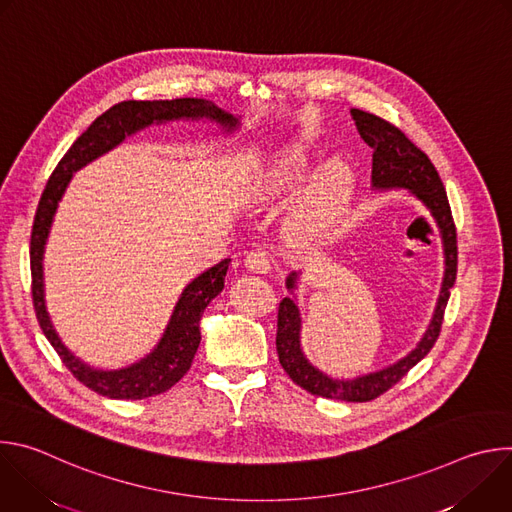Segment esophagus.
Segmentation results:
<instances>
[{
  "label": "esophagus",
  "mask_w": 512,
  "mask_h": 512,
  "mask_svg": "<svg viewBox=\"0 0 512 512\" xmlns=\"http://www.w3.org/2000/svg\"><path fill=\"white\" fill-rule=\"evenodd\" d=\"M245 267L253 273H269L271 271V259L263 251H251L245 257Z\"/></svg>",
  "instance_id": "obj_1"
}]
</instances>
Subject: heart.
<instances>
[{"instance_id": "heart-1", "label": "heart", "mask_w": 512, "mask_h": 512, "mask_svg": "<svg viewBox=\"0 0 512 512\" xmlns=\"http://www.w3.org/2000/svg\"><path fill=\"white\" fill-rule=\"evenodd\" d=\"M308 158L304 152H289L267 164L255 184V198H285L296 194L308 178ZM354 190V174L348 164L328 162L308 184L302 200L294 208L289 231L302 241L326 239L342 221Z\"/></svg>"}]
</instances>
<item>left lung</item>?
Returning <instances> with one entry per match:
<instances>
[{
	"instance_id": "left-lung-1",
	"label": "left lung",
	"mask_w": 512,
	"mask_h": 512,
	"mask_svg": "<svg viewBox=\"0 0 512 512\" xmlns=\"http://www.w3.org/2000/svg\"><path fill=\"white\" fill-rule=\"evenodd\" d=\"M350 115L364 143H369L373 148V172H371L373 186L377 190L405 188L417 200H421L423 206L433 216L437 229H440L444 259H446L440 300H437L433 318L423 338L419 340V344L407 356H403L395 364H389L387 369L362 375L356 379H346V381L332 379L314 367V364L306 358L300 344V330H302L300 308L291 298L281 300L277 310L275 346H277L281 367L289 375V379L316 397L364 403V401L377 399L379 395L389 391L393 385H397L421 358L427 356L437 336H440L444 312H446L450 291L454 287L456 273H458V241H456V225L452 218L448 194L431 160L399 127L391 125L389 121L360 109H352ZM296 283H298V273H291L285 279V285L291 291L296 289Z\"/></svg>"
}]
</instances>
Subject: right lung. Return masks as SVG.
Wrapping results in <instances>:
<instances>
[{"label": "right lung", "instance_id": "add662e5", "mask_svg": "<svg viewBox=\"0 0 512 512\" xmlns=\"http://www.w3.org/2000/svg\"><path fill=\"white\" fill-rule=\"evenodd\" d=\"M174 119H210L225 131H233L239 119L212 101L204 99H172V101H123L99 115L91 127L70 145L54 168L48 184L40 196L34 216L30 239V269H32V300L36 318L48 342L62 358L64 367L75 375L91 391L109 399H145L172 389L190 369L194 354L200 344V318L204 308L221 294L225 287V275L231 259H223L214 267L192 279L174 308L164 336L158 346L139 362L119 371H99L89 367L81 358L72 354L58 338L44 300V245L50 233L56 206L72 178V172L81 170L95 158L113 150L127 135L148 127L152 123H164Z\"/></svg>", "mask_w": 512, "mask_h": 512}]
</instances>
